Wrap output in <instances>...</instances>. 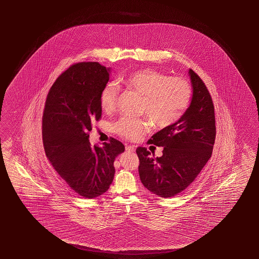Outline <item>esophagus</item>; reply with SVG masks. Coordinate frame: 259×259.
<instances>
[{
    "label": "esophagus",
    "mask_w": 259,
    "mask_h": 259,
    "mask_svg": "<svg viewBox=\"0 0 259 259\" xmlns=\"http://www.w3.org/2000/svg\"><path fill=\"white\" fill-rule=\"evenodd\" d=\"M126 151H127V152H134L135 151V147L132 146V145H127L126 146Z\"/></svg>",
    "instance_id": "obj_1"
}]
</instances>
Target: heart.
<instances>
[{"label":"heart","mask_w":259,"mask_h":259,"mask_svg":"<svg viewBox=\"0 0 259 259\" xmlns=\"http://www.w3.org/2000/svg\"><path fill=\"white\" fill-rule=\"evenodd\" d=\"M123 85L142 98L141 114L155 127L165 128L177 122L188 107L192 88L182 76H169L147 68L135 71L121 79ZM119 89L115 82H108L100 93V107L105 113L115 110ZM150 122L143 118H122L114 124L119 136L138 141L150 132Z\"/></svg>","instance_id":"b5f03b06"}]
</instances>
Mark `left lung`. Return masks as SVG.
<instances>
[{
    "mask_svg": "<svg viewBox=\"0 0 259 259\" xmlns=\"http://www.w3.org/2000/svg\"><path fill=\"white\" fill-rule=\"evenodd\" d=\"M193 97L182 118L160 130L150 142L163 147L162 156L146 148L136 150L140 160L141 183L160 197H172L193 183L211 158L215 140V117L212 98L206 85L194 71L189 69Z\"/></svg>",
    "mask_w": 259,
    "mask_h": 259,
    "instance_id": "left-lung-1",
    "label": "left lung"
}]
</instances>
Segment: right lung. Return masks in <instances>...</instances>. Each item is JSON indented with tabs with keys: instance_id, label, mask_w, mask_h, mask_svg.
<instances>
[{
	"instance_id": "right-lung-1",
	"label": "right lung",
	"mask_w": 259,
	"mask_h": 259,
	"mask_svg": "<svg viewBox=\"0 0 259 259\" xmlns=\"http://www.w3.org/2000/svg\"><path fill=\"white\" fill-rule=\"evenodd\" d=\"M110 68L98 62H81L58 76L47 95L42 114L46 154L74 192L96 198L108 191L115 174L114 160L125 151L111 138L101 147L91 146V123L101 118L100 93Z\"/></svg>"
}]
</instances>
